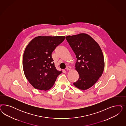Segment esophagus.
<instances>
[{
	"label": "esophagus",
	"instance_id": "obj_1",
	"mask_svg": "<svg viewBox=\"0 0 126 126\" xmlns=\"http://www.w3.org/2000/svg\"><path fill=\"white\" fill-rule=\"evenodd\" d=\"M71 69V67L70 66H68L66 67V70H70Z\"/></svg>",
	"mask_w": 126,
	"mask_h": 126
}]
</instances>
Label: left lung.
<instances>
[{
	"mask_svg": "<svg viewBox=\"0 0 126 126\" xmlns=\"http://www.w3.org/2000/svg\"><path fill=\"white\" fill-rule=\"evenodd\" d=\"M66 39L77 59L75 67L79 78L73 84L81 90L88 89L103 72L104 59L102 49L93 38L85 33L68 36Z\"/></svg>",
	"mask_w": 126,
	"mask_h": 126,
	"instance_id": "8db88e82",
	"label": "left lung"
}]
</instances>
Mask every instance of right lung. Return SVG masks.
Wrapping results in <instances>:
<instances>
[{
    "instance_id": "add662e5",
    "label": "right lung",
    "mask_w": 126,
    "mask_h": 126,
    "mask_svg": "<svg viewBox=\"0 0 126 126\" xmlns=\"http://www.w3.org/2000/svg\"><path fill=\"white\" fill-rule=\"evenodd\" d=\"M65 38L38 36L26 47L23 55V69L25 77L34 88L41 90L50 89L62 73L55 67L51 54Z\"/></svg>"
}]
</instances>
